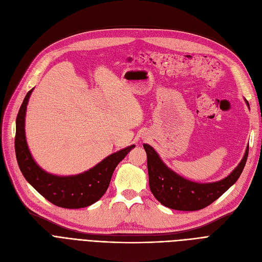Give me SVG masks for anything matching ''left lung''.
Instances as JSON below:
<instances>
[{"mask_svg":"<svg viewBox=\"0 0 262 262\" xmlns=\"http://www.w3.org/2000/svg\"><path fill=\"white\" fill-rule=\"evenodd\" d=\"M247 106L248 102H246ZM147 155V170L149 188L156 200L168 208L182 211H195L205 208L228 191L237 181L243 172L248 157L246 151L238 166L220 181L197 183L179 176L168 168L148 144H143Z\"/></svg>","mask_w":262,"mask_h":262,"instance_id":"1","label":"left lung"}]
</instances>
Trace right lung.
Returning <instances> with one entry per match:
<instances>
[{"instance_id": "obj_1", "label": "right lung", "mask_w": 262, "mask_h": 262, "mask_svg": "<svg viewBox=\"0 0 262 262\" xmlns=\"http://www.w3.org/2000/svg\"><path fill=\"white\" fill-rule=\"evenodd\" d=\"M32 90L25 96L16 118L15 151L23 176L45 200L61 208L78 209L96 203L107 191L115 168L135 145L114 152L83 173L59 177L47 172L32 158L26 141L25 117Z\"/></svg>"}]
</instances>
